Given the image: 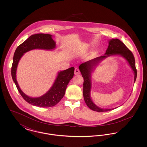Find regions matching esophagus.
Returning <instances> with one entry per match:
<instances>
[{
  "label": "esophagus",
  "mask_w": 147,
  "mask_h": 147,
  "mask_svg": "<svg viewBox=\"0 0 147 147\" xmlns=\"http://www.w3.org/2000/svg\"><path fill=\"white\" fill-rule=\"evenodd\" d=\"M74 74L76 75H78L80 74V70L78 68H76L74 69Z\"/></svg>",
  "instance_id": "esophagus-1"
}]
</instances>
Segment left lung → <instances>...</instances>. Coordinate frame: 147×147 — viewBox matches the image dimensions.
<instances>
[{
  "instance_id": "1",
  "label": "left lung",
  "mask_w": 147,
  "mask_h": 147,
  "mask_svg": "<svg viewBox=\"0 0 147 147\" xmlns=\"http://www.w3.org/2000/svg\"><path fill=\"white\" fill-rule=\"evenodd\" d=\"M105 55L104 56L98 57L88 62L82 63L79 67V70L80 71L82 77H83L84 79L83 96L84 101L89 109H90L93 111L97 112H106L114 109H101L93 103L90 98V90L91 87L90 78L91 72L92 71V69L100 60L109 56L112 55L122 56L127 61V62H128L129 65L131 66V67L132 68V70L134 71V82H136L137 75V71L136 68L135 60L133 53L126 47V45L119 39H112L109 41V46L106 51Z\"/></svg>"
}]
</instances>
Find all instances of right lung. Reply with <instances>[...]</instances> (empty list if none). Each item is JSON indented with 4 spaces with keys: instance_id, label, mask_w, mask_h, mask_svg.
I'll use <instances>...</instances> for the list:
<instances>
[{
    "instance_id": "obj_1",
    "label": "right lung",
    "mask_w": 147,
    "mask_h": 147,
    "mask_svg": "<svg viewBox=\"0 0 147 147\" xmlns=\"http://www.w3.org/2000/svg\"><path fill=\"white\" fill-rule=\"evenodd\" d=\"M56 47V43L52 35L38 34L31 35L15 50L11 67V76L16 88L23 98L29 104L41 107H49L57 105L63 98L67 86L74 76V68L71 67L61 71L51 88L41 97L31 98L25 94L16 80V71L18 64L24 53L34 49H52Z\"/></svg>"
}]
</instances>
